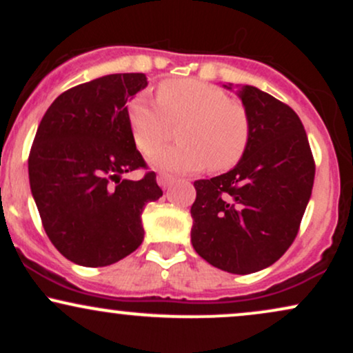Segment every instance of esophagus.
I'll return each instance as SVG.
<instances>
[{
    "label": "esophagus",
    "mask_w": 353,
    "mask_h": 353,
    "mask_svg": "<svg viewBox=\"0 0 353 353\" xmlns=\"http://www.w3.org/2000/svg\"><path fill=\"white\" fill-rule=\"evenodd\" d=\"M174 181H176V177L171 176V174L161 172L159 176H157V184H159L161 188H164V189H168L169 185H172Z\"/></svg>",
    "instance_id": "esophagus-1"
}]
</instances>
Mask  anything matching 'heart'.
Here are the masks:
<instances>
[{
  "label": "heart",
  "mask_w": 353,
  "mask_h": 353,
  "mask_svg": "<svg viewBox=\"0 0 353 353\" xmlns=\"http://www.w3.org/2000/svg\"><path fill=\"white\" fill-rule=\"evenodd\" d=\"M157 101L141 92L128 103L132 141L148 154L165 139L169 123L181 122L180 143L149 154L154 168L172 172H222L241 163L252 137V119L225 89L201 79H169L157 88Z\"/></svg>",
  "instance_id": "1"
}]
</instances>
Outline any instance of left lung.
I'll list each match as a JSON object with an SVG mask.
<instances>
[{"label":"left lung","instance_id":"1","mask_svg":"<svg viewBox=\"0 0 353 353\" xmlns=\"http://www.w3.org/2000/svg\"><path fill=\"white\" fill-rule=\"evenodd\" d=\"M237 94L252 119L249 149L229 172L194 182L190 242L210 265L244 275L272 265L292 245L315 163L292 108L254 86Z\"/></svg>","mask_w":353,"mask_h":353}]
</instances>
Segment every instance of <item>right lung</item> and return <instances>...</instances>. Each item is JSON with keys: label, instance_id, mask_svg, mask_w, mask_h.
<instances>
[{"label": "right lung", "instance_id": "obj_1", "mask_svg": "<svg viewBox=\"0 0 353 353\" xmlns=\"http://www.w3.org/2000/svg\"><path fill=\"white\" fill-rule=\"evenodd\" d=\"M148 86L143 72L108 74L52 101L28 159L30 185L43 228L66 259L104 267L134 252L144 239L143 214L163 190L144 168L125 117V103Z\"/></svg>", "mask_w": 353, "mask_h": 353}]
</instances>
